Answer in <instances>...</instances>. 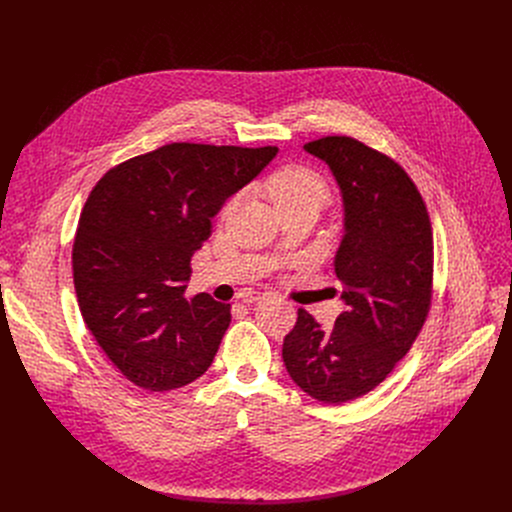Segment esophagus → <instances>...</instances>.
I'll list each match as a JSON object with an SVG mask.
<instances>
[{"label":"esophagus","mask_w":512,"mask_h":512,"mask_svg":"<svg viewBox=\"0 0 512 512\" xmlns=\"http://www.w3.org/2000/svg\"><path fill=\"white\" fill-rule=\"evenodd\" d=\"M267 294L265 291H255V289H247V291H243L241 294V300H243V304H255V302H259V300H263Z\"/></svg>","instance_id":"esophagus-1"}]
</instances>
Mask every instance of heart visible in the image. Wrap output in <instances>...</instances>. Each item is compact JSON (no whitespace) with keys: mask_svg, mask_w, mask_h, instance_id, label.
<instances>
[{"mask_svg":"<svg viewBox=\"0 0 512 512\" xmlns=\"http://www.w3.org/2000/svg\"><path fill=\"white\" fill-rule=\"evenodd\" d=\"M269 194L283 212L302 204H326L330 198L328 182L308 166H285L269 178ZM231 204H227L229 208Z\"/></svg>","mask_w":512,"mask_h":512,"instance_id":"b5f03b06","label":"heart"}]
</instances>
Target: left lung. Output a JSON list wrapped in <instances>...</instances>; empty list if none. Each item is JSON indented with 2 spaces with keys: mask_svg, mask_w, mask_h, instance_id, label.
<instances>
[{
  "mask_svg": "<svg viewBox=\"0 0 512 512\" xmlns=\"http://www.w3.org/2000/svg\"><path fill=\"white\" fill-rule=\"evenodd\" d=\"M304 150L328 164L342 194L334 271L346 310L322 330L300 308L281 356L304 393L340 405L381 385L415 342L431 306L433 235L417 186L389 156L346 135Z\"/></svg>",
  "mask_w": 512,
  "mask_h": 512,
  "instance_id": "1",
  "label": "left lung"
}]
</instances>
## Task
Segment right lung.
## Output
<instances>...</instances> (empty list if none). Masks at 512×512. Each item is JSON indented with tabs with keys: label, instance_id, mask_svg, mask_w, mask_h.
<instances>
[{
	"label": "right lung",
	"instance_id": "obj_1",
	"mask_svg": "<svg viewBox=\"0 0 512 512\" xmlns=\"http://www.w3.org/2000/svg\"><path fill=\"white\" fill-rule=\"evenodd\" d=\"M275 154V145L168 143L91 190L72 245L75 291L87 328L133 385L180 389L212 364L231 304L184 298L190 259L212 216Z\"/></svg>",
	"mask_w": 512,
	"mask_h": 512
}]
</instances>
